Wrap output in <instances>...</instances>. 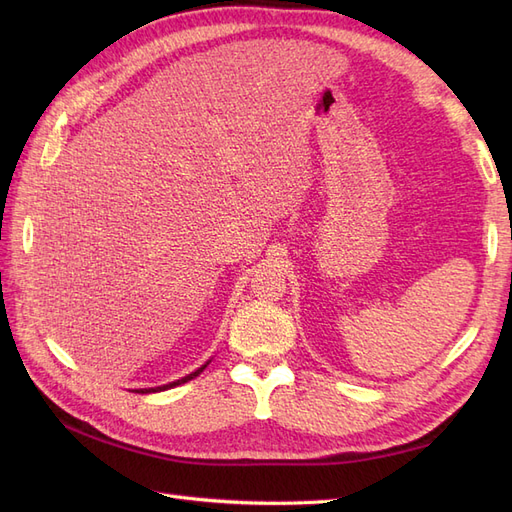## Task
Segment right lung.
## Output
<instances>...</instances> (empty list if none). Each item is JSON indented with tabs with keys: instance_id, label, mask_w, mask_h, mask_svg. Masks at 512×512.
<instances>
[{
	"instance_id": "right-lung-1",
	"label": "right lung",
	"mask_w": 512,
	"mask_h": 512,
	"mask_svg": "<svg viewBox=\"0 0 512 512\" xmlns=\"http://www.w3.org/2000/svg\"><path fill=\"white\" fill-rule=\"evenodd\" d=\"M209 365V361L203 365V367H198L196 371H192V374H188V376H183L181 380H175V382H168V384H162V386H153V389H138V393H158V391H166V389H173V386H179V384H183V382H188V380H192V378H196L200 371H203L205 367Z\"/></svg>"
}]
</instances>
